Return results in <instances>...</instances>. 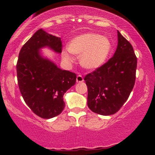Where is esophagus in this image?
Segmentation results:
<instances>
[{
    "instance_id": "esophagus-1",
    "label": "esophagus",
    "mask_w": 155,
    "mask_h": 155,
    "mask_svg": "<svg viewBox=\"0 0 155 155\" xmlns=\"http://www.w3.org/2000/svg\"><path fill=\"white\" fill-rule=\"evenodd\" d=\"M76 81H77V82H82L84 81V79L83 78H82V75H78L77 76V78H76Z\"/></svg>"
}]
</instances>
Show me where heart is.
<instances>
[{
	"mask_svg": "<svg viewBox=\"0 0 155 155\" xmlns=\"http://www.w3.org/2000/svg\"><path fill=\"white\" fill-rule=\"evenodd\" d=\"M112 49L107 37L96 33H87L77 36L70 41L68 50L63 52L66 61H72L70 52L80 57V64L87 70H96L104 64Z\"/></svg>",
	"mask_w": 155,
	"mask_h": 155,
	"instance_id": "heart-1",
	"label": "heart"
}]
</instances>
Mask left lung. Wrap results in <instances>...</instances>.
I'll return each mask as SVG.
<instances>
[{
    "label": "left lung",
    "instance_id": "obj_1",
    "mask_svg": "<svg viewBox=\"0 0 155 155\" xmlns=\"http://www.w3.org/2000/svg\"><path fill=\"white\" fill-rule=\"evenodd\" d=\"M117 33L118 46L114 56L84 77L88 107L103 116L114 114L122 107L135 82L137 57L130 42Z\"/></svg>",
    "mask_w": 155,
    "mask_h": 155
}]
</instances>
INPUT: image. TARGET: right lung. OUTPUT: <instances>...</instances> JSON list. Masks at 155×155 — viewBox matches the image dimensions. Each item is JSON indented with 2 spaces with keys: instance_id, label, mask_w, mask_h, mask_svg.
<instances>
[{
  "instance_id": "right-lung-1",
  "label": "right lung",
  "mask_w": 155,
  "mask_h": 155,
  "mask_svg": "<svg viewBox=\"0 0 155 155\" xmlns=\"http://www.w3.org/2000/svg\"><path fill=\"white\" fill-rule=\"evenodd\" d=\"M48 47L61 54V38L37 30L21 48L17 77L21 94L30 109L42 118L58 116L65 107L63 95L76 82L75 73L64 71L44 58L40 49Z\"/></svg>"
}]
</instances>
